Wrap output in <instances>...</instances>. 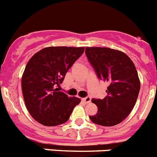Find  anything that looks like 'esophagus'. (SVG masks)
<instances>
[{
    "label": "esophagus",
    "mask_w": 157,
    "mask_h": 157,
    "mask_svg": "<svg viewBox=\"0 0 157 157\" xmlns=\"http://www.w3.org/2000/svg\"><path fill=\"white\" fill-rule=\"evenodd\" d=\"M82 101L85 102V103H90L91 101L90 97H86V98H82Z\"/></svg>",
    "instance_id": "1"
}]
</instances>
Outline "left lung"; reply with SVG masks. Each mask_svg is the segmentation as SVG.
Instances as JSON below:
<instances>
[{"label": "left lung", "instance_id": "8db88e82", "mask_svg": "<svg viewBox=\"0 0 157 157\" xmlns=\"http://www.w3.org/2000/svg\"><path fill=\"white\" fill-rule=\"evenodd\" d=\"M85 52L98 78L109 84L105 98L92 99L98 111L90 119L105 127L120 123L134 109L139 94L135 66L127 54L112 48L86 47Z\"/></svg>", "mask_w": 157, "mask_h": 157}]
</instances>
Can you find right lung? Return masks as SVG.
Returning a JSON list of instances; mask_svg holds the SVG:
<instances>
[{
    "label": "right lung",
    "mask_w": 157,
    "mask_h": 157,
    "mask_svg": "<svg viewBox=\"0 0 157 157\" xmlns=\"http://www.w3.org/2000/svg\"><path fill=\"white\" fill-rule=\"evenodd\" d=\"M84 47H47L35 53L25 67L22 90L31 116L44 126L60 125L68 120L81 100L59 91L65 75L84 52Z\"/></svg>",
    "instance_id": "1"
}]
</instances>
